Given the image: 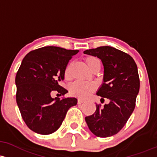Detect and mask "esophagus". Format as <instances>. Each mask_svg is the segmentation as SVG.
Returning a JSON list of instances; mask_svg holds the SVG:
<instances>
[{"mask_svg":"<svg viewBox=\"0 0 157 157\" xmlns=\"http://www.w3.org/2000/svg\"><path fill=\"white\" fill-rule=\"evenodd\" d=\"M84 101H85V100L81 99V98H78V100H77V103H78L79 104H82V103H83Z\"/></svg>","mask_w":157,"mask_h":157,"instance_id":"obj_1","label":"esophagus"}]
</instances>
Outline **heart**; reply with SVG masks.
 I'll use <instances>...</instances> for the list:
<instances>
[{
  "instance_id": "b5f03b06",
  "label": "heart",
  "mask_w": 157,
  "mask_h": 157,
  "mask_svg": "<svg viewBox=\"0 0 157 157\" xmlns=\"http://www.w3.org/2000/svg\"><path fill=\"white\" fill-rule=\"evenodd\" d=\"M85 63L87 66L92 70L96 65H101V62L97 57L93 56H88L85 58ZM71 65H68L65 68L64 72V77L66 80H69ZM96 86L93 82H83V81H76L71 86L70 91L73 95L77 96L80 98H86L95 89Z\"/></svg>"
}]
</instances>
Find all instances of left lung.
Wrapping results in <instances>:
<instances>
[{
  "label": "left lung",
  "mask_w": 157,
  "mask_h": 157,
  "mask_svg": "<svg viewBox=\"0 0 157 157\" xmlns=\"http://www.w3.org/2000/svg\"><path fill=\"white\" fill-rule=\"evenodd\" d=\"M84 53L97 56L104 67V83L97 94L109 99L101 106L96 104L94 114L85 118L89 130L96 136L109 137L123 128L133 112L140 81L137 65L131 56L110 46L86 50Z\"/></svg>",
  "instance_id": "left-lung-1"
}]
</instances>
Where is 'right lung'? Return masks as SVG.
<instances>
[{
	"mask_svg": "<svg viewBox=\"0 0 157 157\" xmlns=\"http://www.w3.org/2000/svg\"><path fill=\"white\" fill-rule=\"evenodd\" d=\"M77 50L55 46L38 48L29 52L21 62L15 77L16 102L27 126L42 135L59 129L75 98H64L68 91L59 85L69 60ZM56 91L62 98H52Z\"/></svg>",
	"mask_w": 157,
	"mask_h": 157,
	"instance_id": "right-lung-1",
	"label": "right lung"
}]
</instances>
